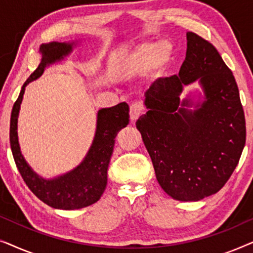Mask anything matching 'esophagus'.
<instances>
[{"label":"esophagus","instance_id":"1","mask_svg":"<svg viewBox=\"0 0 253 253\" xmlns=\"http://www.w3.org/2000/svg\"><path fill=\"white\" fill-rule=\"evenodd\" d=\"M144 113V106L141 102H134L130 106V120L134 122V121L138 120L141 114Z\"/></svg>","mask_w":253,"mask_h":253}]
</instances>
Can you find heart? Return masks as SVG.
<instances>
[{
	"label": "heart",
	"mask_w": 253,
	"mask_h": 253,
	"mask_svg": "<svg viewBox=\"0 0 253 253\" xmlns=\"http://www.w3.org/2000/svg\"><path fill=\"white\" fill-rule=\"evenodd\" d=\"M172 57V46L168 41L158 40L141 43L131 50L122 62V71L129 77H139L153 71L162 70Z\"/></svg>",
	"instance_id": "heart-1"
}]
</instances>
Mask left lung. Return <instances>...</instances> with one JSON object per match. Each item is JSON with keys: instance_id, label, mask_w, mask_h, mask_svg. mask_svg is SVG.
I'll return each mask as SVG.
<instances>
[{"instance_id": "left-lung-1", "label": "left lung", "mask_w": 253, "mask_h": 253, "mask_svg": "<svg viewBox=\"0 0 253 253\" xmlns=\"http://www.w3.org/2000/svg\"><path fill=\"white\" fill-rule=\"evenodd\" d=\"M186 56L178 75L154 82L145 93L147 113L136 126L153 162L159 184L176 200L197 202L226 184L245 145V117L230 69L216 48L186 33ZM196 80L204 101L196 109L180 101L182 88Z\"/></svg>"}]
</instances>
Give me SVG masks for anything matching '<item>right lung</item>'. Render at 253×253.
Returning a JSON list of instances; mask_svg holds the SVG:
<instances>
[{
	"label": "right lung",
	"mask_w": 253,
	"mask_h": 253,
	"mask_svg": "<svg viewBox=\"0 0 253 253\" xmlns=\"http://www.w3.org/2000/svg\"><path fill=\"white\" fill-rule=\"evenodd\" d=\"M75 42L57 41L41 44L40 64L24 83L18 99L12 107L10 119V146L24 182L41 202L58 210H78L98 202L107 185V170L116 134L129 124L127 103L121 102L110 108L100 109L96 116L94 139L84 160L74 170L55 178L40 177L24 159L18 143L17 122L25 87L31 82L39 78L48 65L68 56Z\"/></svg>",
	"instance_id": "add662e5"
}]
</instances>
